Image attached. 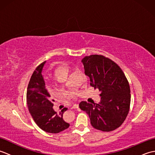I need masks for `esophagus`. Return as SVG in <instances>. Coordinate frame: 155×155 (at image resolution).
<instances>
[{
	"label": "esophagus",
	"instance_id": "esophagus-1",
	"mask_svg": "<svg viewBox=\"0 0 155 155\" xmlns=\"http://www.w3.org/2000/svg\"><path fill=\"white\" fill-rule=\"evenodd\" d=\"M78 108V104H75L73 106L71 107V109H73V108Z\"/></svg>",
	"mask_w": 155,
	"mask_h": 155
}]
</instances>
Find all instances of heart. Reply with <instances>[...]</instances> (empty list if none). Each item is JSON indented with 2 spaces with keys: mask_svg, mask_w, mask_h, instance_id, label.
I'll use <instances>...</instances> for the list:
<instances>
[{
  "mask_svg": "<svg viewBox=\"0 0 155 155\" xmlns=\"http://www.w3.org/2000/svg\"><path fill=\"white\" fill-rule=\"evenodd\" d=\"M73 67H71V66H69L67 64H62L61 65H58L54 71V77L57 78H62V79H64V78L66 77V76H67L69 69H71ZM79 72L82 76V77H83V81H87V76L85 75L83 72L81 71H79ZM62 95L65 97L71 98V99H74V98H77L78 93L76 91L73 90V91H70L67 92H64V93H62Z\"/></svg>",
  "mask_w": 155,
  "mask_h": 155,
  "instance_id": "heart-1",
  "label": "heart"
}]
</instances>
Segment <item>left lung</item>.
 I'll list each match as a JSON object with an SVG mask.
<instances>
[{"instance_id":"8db88e82","label":"left lung","mask_w":155,"mask_h":155,"mask_svg":"<svg viewBox=\"0 0 155 155\" xmlns=\"http://www.w3.org/2000/svg\"><path fill=\"white\" fill-rule=\"evenodd\" d=\"M45 62L39 64L31 76L27 87V103L33 120L42 130L50 133H58L70 126L62 118V114L67 108H62L59 114L52 108L54 100L51 99L45 88L41 73Z\"/></svg>"}]
</instances>
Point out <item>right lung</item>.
Masks as SVG:
<instances>
[{"label": "right lung", "instance_id": "add662e5", "mask_svg": "<svg viewBox=\"0 0 155 155\" xmlns=\"http://www.w3.org/2000/svg\"><path fill=\"white\" fill-rule=\"evenodd\" d=\"M84 73L91 86L101 91L99 104L81 101L79 107L89 116L97 130L110 132L119 127L130 109V89L123 71L117 63L103 55L92 54L82 59Z\"/></svg>", "mask_w": 155, "mask_h": 155}]
</instances>
